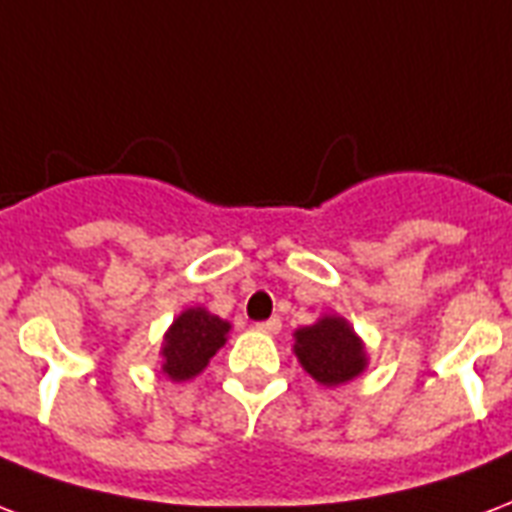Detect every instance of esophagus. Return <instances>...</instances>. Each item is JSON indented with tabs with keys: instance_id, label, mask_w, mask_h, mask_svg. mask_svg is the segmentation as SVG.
Segmentation results:
<instances>
[{
	"instance_id": "1",
	"label": "esophagus",
	"mask_w": 512,
	"mask_h": 512,
	"mask_svg": "<svg viewBox=\"0 0 512 512\" xmlns=\"http://www.w3.org/2000/svg\"><path fill=\"white\" fill-rule=\"evenodd\" d=\"M255 327H257V330H260V333L273 335V333H279V330H282V319L271 317V319H265V322H257Z\"/></svg>"
}]
</instances>
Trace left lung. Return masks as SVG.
<instances>
[{"label":"left lung","instance_id":"obj_1","mask_svg":"<svg viewBox=\"0 0 512 512\" xmlns=\"http://www.w3.org/2000/svg\"><path fill=\"white\" fill-rule=\"evenodd\" d=\"M295 354L300 365L325 386L351 381L365 370V349L341 317H325L317 325L298 330Z\"/></svg>","mask_w":512,"mask_h":512}]
</instances>
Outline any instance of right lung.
<instances>
[{"instance_id": "1", "label": "right lung", "mask_w": 512, "mask_h": 512, "mask_svg": "<svg viewBox=\"0 0 512 512\" xmlns=\"http://www.w3.org/2000/svg\"><path fill=\"white\" fill-rule=\"evenodd\" d=\"M230 325L204 308H187L174 319L163 343V373L171 381L198 376L225 343Z\"/></svg>"}]
</instances>
